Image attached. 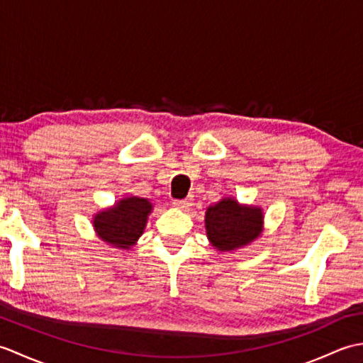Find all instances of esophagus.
<instances>
[{
	"instance_id": "34e87169",
	"label": "esophagus",
	"mask_w": 363,
	"mask_h": 363,
	"mask_svg": "<svg viewBox=\"0 0 363 363\" xmlns=\"http://www.w3.org/2000/svg\"><path fill=\"white\" fill-rule=\"evenodd\" d=\"M173 204L177 207V209H182V211L190 209L191 204H194V196L190 195V196H187L186 199H174Z\"/></svg>"
}]
</instances>
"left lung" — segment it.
<instances>
[{
	"mask_svg": "<svg viewBox=\"0 0 363 363\" xmlns=\"http://www.w3.org/2000/svg\"><path fill=\"white\" fill-rule=\"evenodd\" d=\"M204 226L215 250L233 252L251 245L264 233V209L240 204L234 196H225L207 207Z\"/></svg>",
	"mask_w": 363,
	"mask_h": 363,
	"instance_id": "left-lung-1",
	"label": "left lung"
}]
</instances>
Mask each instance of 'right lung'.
Segmentation results:
<instances>
[{"label": "right lung", "instance_id": "add662e5", "mask_svg": "<svg viewBox=\"0 0 363 363\" xmlns=\"http://www.w3.org/2000/svg\"><path fill=\"white\" fill-rule=\"evenodd\" d=\"M152 212L148 198L125 196L111 207L99 211L91 218V225L99 240L112 248L130 250L145 233Z\"/></svg>", "mask_w": 363, "mask_h": 363}]
</instances>
